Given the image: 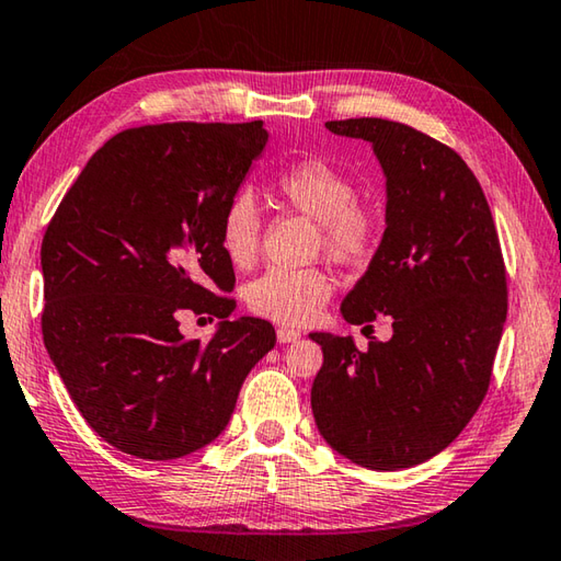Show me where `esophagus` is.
<instances>
[{
    "mask_svg": "<svg viewBox=\"0 0 561 561\" xmlns=\"http://www.w3.org/2000/svg\"><path fill=\"white\" fill-rule=\"evenodd\" d=\"M276 336H278L280 344H293V342L300 340V332L298 330H288V327H280V330L276 332Z\"/></svg>",
    "mask_w": 561,
    "mask_h": 561,
    "instance_id": "obj_1",
    "label": "esophagus"
}]
</instances>
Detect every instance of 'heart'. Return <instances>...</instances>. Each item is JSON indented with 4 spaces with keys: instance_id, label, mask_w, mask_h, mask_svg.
I'll list each match as a JSON object with an SVG mask.
<instances>
[{
    "instance_id": "obj_1",
    "label": "heart",
    "mask_w": 561,
    "mask_h": 561,
    "mask_svg": "<svg viewBox=\"0 0 561 561\" xmlns=\"http://www.w3.org/2000/svg\"><path fill=\"white\" fill-rule=\"evenodd\" d=\"M276 193L305 217L317 221V247L336 263L356 266L371 256L378 241V217L358 203L356 183L324 158H302L276 178ZM261 221L256 203L241 193L229 199L219 219V247L227 261L247 268L256 261ZM332 280L320 268H268L253 278L244 300L251 312L280 324H308L330 300Z\"/></svg>"
}]
</instances>
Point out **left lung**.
Segmentation results:
<instances>
[{
	"label": "left lung",
	"mask_w": 561,
	"mask_h": 561,
	"mask_svg": "<svg viewBox=\"0 0 561 561\" xmlns=\"http://www.w3.org/2000/svg\"><path fill=\"white\" fill-rule=\"evenodd\" d=\"M371 144L386 178V231L342 302L348 324L390 314L393 336L312 332L322 368L312 415L327 445L374 471H398L457 439L489 390L505 312V266L483 190L449 146L388 119L327 122Z\"/></svg>",
	"instance_id": "8db88e82"
}]
</instances>
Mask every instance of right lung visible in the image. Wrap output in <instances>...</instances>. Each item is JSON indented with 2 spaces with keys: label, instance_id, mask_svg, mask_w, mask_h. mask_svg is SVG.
<instances>
[{
  "label": "right lung",
  "instance_id": "right-lung-1",
  "mask_svg": "<svg viewBox=\"0 0 561 561\" xmlns=\"http://www.w3.org/2000/svg\"><path fill=\"white\" fill-rule=\"evenodd\" d=\"M268 144L263 122L153 124L94 153L41 244L44 344L98 435L168 461L225 432L241 383L276 346L259 317H237L219 219ZM183 309L220 317L187 343Z\"/></svg>",
  "mask_w": 561,
  "mask_h": 561
}]
</instances>
